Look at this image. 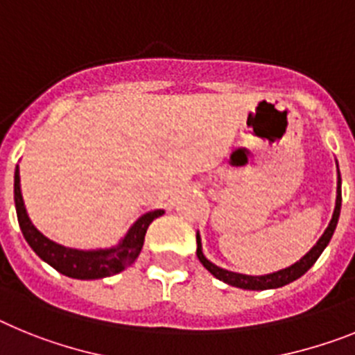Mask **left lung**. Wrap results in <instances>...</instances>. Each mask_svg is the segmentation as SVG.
<instances>
[{"label": "left lung", "mask_w": 355, "mask_h": 355, "mask_svg": "<svg viewBox=\"0 0 355 355\" xmlns=\"http://www.w3.org/2000/svg\"><path fill=\"white\" fill-rule=\"evenodd\" d=\"M340 211H341V177H340V169H338V195H336V207L334 212H332V220L329 223V227L325 229V232L322 234L316 245L307 252L300 261H297L291 266L284 268V270H279L275 273H268V275H243V273H236V271L223 270V268L216 266L214 263H211L202 252V239H200V234L196 232V255H198L200 263L203 264V268H207L216 279L223 280L225 284L234 286V288H241V289H252V291H263V289H275L282 288V286L289 284L293 280L300 279L311 266H313L318 257L322 255V252L325 250V246L331 241L332 234L336 230V225H338V220H340Z\"/></svg>", "instance_id": "8db88e82"}]
</instances>
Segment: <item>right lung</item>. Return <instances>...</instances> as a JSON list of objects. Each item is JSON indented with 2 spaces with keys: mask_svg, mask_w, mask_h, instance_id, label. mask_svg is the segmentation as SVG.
Returning <instances> with one entry per match:
<instances>
[{
  "mask_svg": "<svg viewBox=\"0 0 355 355\" xmlns=\"http://www.w3.org/2000/svg\"><path fill=\"white\" fill-rule=\"evenodd\" d=\"M21 178H19V166H15L14 173V200H15V212H17V221H19L21 232L24 239L32 246L39 257L53 266L58 273L71 277V279L80 280H92L103 279V277L116 275L125 268L134 263L137 255L141 254L144 245V236L155 218L164 214L162 209L150 211L143 214L139 220L135 221L126 232L119 245L112 248H100V250H76V248H67V246L58 245L51 241L44 234L33 227L30 221L28 212L24 207L23 195H21Z\"/></svg>",
  "mask_w": 355,
  "mask_h": 355,
  "instance_id": "obj_1",
  "label": "right lung"
}]
</instances>
